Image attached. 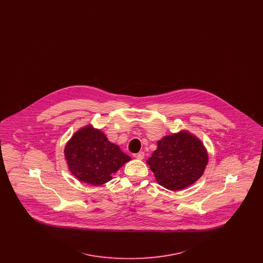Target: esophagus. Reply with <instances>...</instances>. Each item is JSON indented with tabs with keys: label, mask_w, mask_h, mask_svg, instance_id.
I'll return each instance as SVG.
<instances>
[{
	"label": "esophagus",
	"mask_w": 263,
	"mask_h": 263,
	"mask_svg": "<svg viewBox=\"0 0 263 263\" xmlns=\"http://www.w3.org/2000/svg\"><path fill=\"white\" fill-rule=\"evenodd\" d=\"M144 155H145V154H144V152H139L137 154H134V155H133V157H134V158H136L138 160H143Z\"/></svg>",
	"instance_id": "34e87169"
}]
</instances>
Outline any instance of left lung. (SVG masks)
<instances>
[{"mask_svg":"<svg viewBox=\"0 0 263 263\" xmlns=\"http://www.w3.org/2000/svg\"><path fill=\"white\" fill-rule=\"evenodd\" d=\"M147 163L160 185L177 191L200 178L208 163V153L198 138L180 131L160 140Z\"/></svg>","mask_w":263,"mask_h":263,"instance_id":"8db88e82","label":"left lung"}]
</instances>
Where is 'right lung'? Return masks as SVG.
<instances>
[{
    "label": "right lung",
    "mask_w": 263,
    "mask_h": 263,
    "mask_svg": "<svg viewBox=\"0 0 263 263\" xmlns=\"http://www.w3.org/2000/svg\"><path fill=\"white\" fill-rule=\"evenodd\" d=\"M64 153L71 174L80 181L97 186L111 180V175L131 160L91 125L78 130L66 144Z\"/></svg>",
    "instance_id": "1"
}]
</instances>
